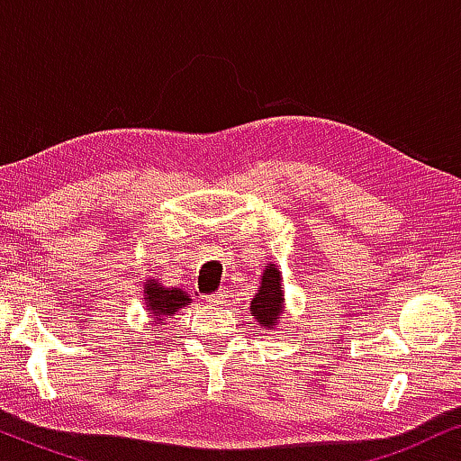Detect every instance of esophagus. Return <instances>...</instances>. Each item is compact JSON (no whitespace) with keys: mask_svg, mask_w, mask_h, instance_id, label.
<instances>
[{"mask_svg":"<svg viewBox=\"0 0 461 461\" xmlns=\"http://www.w3.org/2000/svg\"><path fill=\"white\" fill-rule=\"evenodd\" d=\"M205 302L210 306H218V304H224V292H213L210 295H205Z\"/></svg>","mask_w":461,"mask_h":461,"instance_id":"obj_1","label":"esophagus"}]
</instances>
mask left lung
Instances as JSON below:
<instances>
[{
    "label": "left lung",
    "instance_id": "8db88e82",
    "mask_svg": "<svg viewBox=\"0 0 461 461\" xmlns=\"http://www.w3.org/2000/svg\"><path fill=\"white\" fill-rule=\"evenodd\" d=\"M283 312V287H281V275L270 264L262 275V285L258 294L251 300V317L260 323L262 330H268L270 325L276 323V319Z\"/></svg>",
    "mask_w": 461,
    "mask_h": 461
}]
</instances>
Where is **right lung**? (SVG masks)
<instances>
[{"mask_svg":"<svg viewBox=\"0 0 461 461\" xmlns=\"http://www.w3.org/2000/svg\"><path fill=\"white\" fill-rule=\"evenodd\" d=\"M144 294H147V298H144L147 300V311L153 314L155 319L172 317L178 308L188 304V300H191V295L182 292V289H178V287L166 289V287H161L155 279L144 283Z\"/></svg>","mask_w":461,"mask_h":461,"instance_id":"1","label":"right lung"}]
</instances>
